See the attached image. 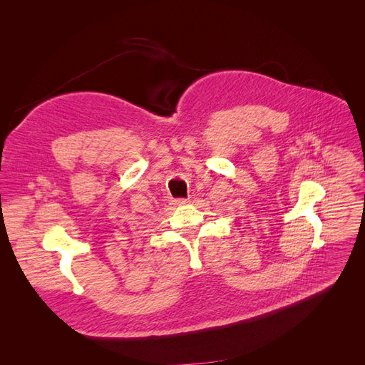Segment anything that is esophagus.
<instances>
[{
  "label": "esophagus",
  "instance_id": "1",
  "mask_svg": "<svg viewBox=\"0 0 365 365\" xmlns=\"http://www.w3.org/2000/svg\"><path fill=\"white\" fill-rule=\"evenodd\" d=\"M190 201L189 200H186V198H180V200H176L175 201V204H178V205H185V204H189Z\"/></svg>",
  "mask_w": 365,
  "mask_h": 365
}]
</instances>
